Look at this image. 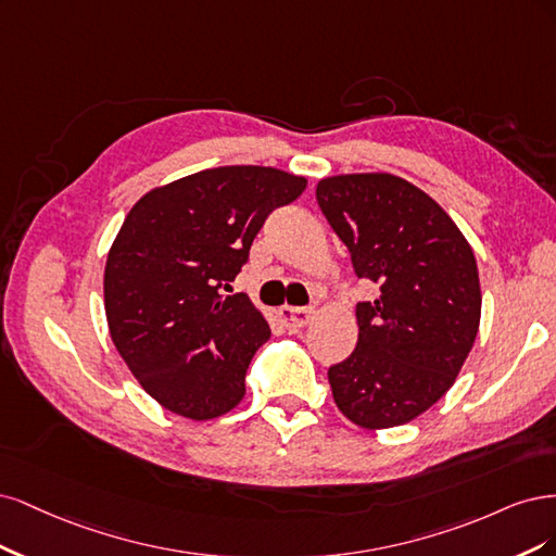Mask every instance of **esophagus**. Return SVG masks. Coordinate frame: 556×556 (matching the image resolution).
Masks as SVG:
<instances>
[{
  "instance_id": "esophagus-1",
  "label": "esophagus",
  "mask_w": 556,
  "mask_h": 556,
  "mask_svg": "<svg viewBox=\"0 0 556 556\" xmlns=\"http://www.w3.org/2000/svg\"><path fill=\"white\" fill-rule=\"evenodd\" d=\"M277 316L286 330H300L309 324L314 312L307 307H289V304H283V307L277 312Z\"/></svg>"
}]
</instances>
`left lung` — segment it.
Instances as JSON below:
<instances>
[{
    "instance_id": "obj_1",
    "label": "left lung",
    "mask_w": 556,
    "mask_h": 556,
    "mask_svg": "<svg viewBox=\"0 0 556 556\" xmlns=\"http://www.w3.org/2000/svg\"><path fill=\"white\" fill-rule=\"evenodd\" d=\"M316 201L361 279L357 344L328 369L334 404L365 429L397 427L437 404L467 361L480 326L473 249L429 195L390 173L320 180Z\"/></svg>"
}]
</instances>
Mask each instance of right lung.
I'll use <instances>...</instances> for the list:
<instances>
[{"mask_svg":"<svg viewBox=\"0 0 556 556\" xmlns=\"http://www.w3.org/2000/svg\"><path fill=\"white\" fill-rule=\"evenodd\" d=\"M307 187L265 166L207 168L148 191L105 261L113 344L142 390L191 420L228 414L270 326L244 293L224 295L267 214Z\"/></svg>","mask_w":556,"mask_h":556,"instance_id":"obj_1","label":"right lung"}]
</instances>
